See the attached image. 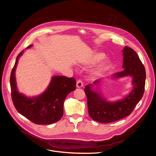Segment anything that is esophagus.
<instances>
[{
	"label": "esophagus",
	"mask_w": 156,
	"mask_h": 156,
	"mask_svg": "<svg viewBox=\"0 0 156 156\" xmlns=\"http://www.w3.org/2000/svg\"><path fill=\"white\" fill-rule=\"evenodd\" d=\"M83 86V83L82 82V81L80 80H78L76 82V87L78 88H80Z\"/></svg>",
	"instance_id": "esophagus-1"
}]
</instances>
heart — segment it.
I'll list each match as a JSON object with an SVG mask.
<instances>
[{"instance_id":"b5f03b06","label":"heart","mask_w":156,"mask_h":156,"mask_svg":"<svg viewBox=\"0 0 156 156\" xmlns=\"http://www.w3.org/2000/svg\"><path fill=\"white\" fill-rule=\"evenodd\" d=\"M105 57V55L102 52H96L94 53L91 58L90 60L89 63L91 65H95L101 61H102ZM109 65V62L108 61L104 62L102 64H101L94 70V74L96 75H100L102 74L105 70L106 69Z\"/></svg>"}]
</instances>
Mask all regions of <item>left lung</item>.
I'll return each mask as SVG.
<instances>
[{"label":"left lung","mask_w":156,"mask_h":156,"mask_svg":"<svg viewBox=\"0 0 156 156\" xmlns=\"http://www.w3.org/2000/svg\"><path fill=\"white\" fill-rule=\"evenodd\" d=\"M122 51L124 69L115 73L114 77L119 78L132 76L133 88L122 100L110 102L104 99L101 94L91 89L93 84L96 86L99 84L100 80H96L93 82V84L85 87L84 92L87 99L88 114L94 121L109 123L118 121L129 115L144 95L146 78L145 67L137 53L132 48L125 47Z\"/></svg>","instance_id":"left-lung-1"}]
</instances>
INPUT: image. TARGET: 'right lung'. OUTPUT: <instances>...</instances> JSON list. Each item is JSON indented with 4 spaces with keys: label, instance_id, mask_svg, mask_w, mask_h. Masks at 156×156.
I'll return each instance as SVG.
<instances>
[{
    "label": "right lung",
    "instance_id": "add662e5",
    "mask_svg": "<svg viewBox=\"0 0 156 156\" xmlns=\"http://www.w3.org/2000/svg\"><path fill=\"white\" fill-rule=\"evenodd\" d=\"M32 46L30 45L26 48ZM23 52L24 50L18 55L10 76L11 97L16 109L36 124H50L59 121L63 114V104L66 96L76 88L75 79L65 76H53L45 91L35 98H27L19 93L15 72L18 58Z\"/></svg>",
    "mask_w": 156,
    "mask_h": 156
}]
</instances>
